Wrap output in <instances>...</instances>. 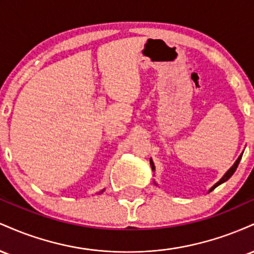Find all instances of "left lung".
Here are the masks:
<instances>
[{
	"label": "left lung",
	"instance_id": "8db88e82",
	"mask_svg": "<svg viewBox=\"0 0 254 254\" xmlns=\"http://www.w3.org/2000/svg\"><path fill=\"white\" fill-rule=\"evenodd\" d=\"M241 156H243V155H240V156H239V159L237 160V161H235V164H234V165H233V166H232V167H230V170H229L228 172H227V173H226V174H224V176L222 177V179H221V180H220V182H218L217 184H215V185H214V186H212V188L210 189V191H212V190H214V189H215V188H216V186H218V185H220V184H222V183H224V182H227V180H228V179H229V178H230V177H232V176H233V174H234V172H235V171H237V168H238V166H239V162H240V160H241ZM150 165H151V168H153V171H154V170H155V167H154V164H153V161H151V160H150Z\"/></svg>",
	"mask_w": 254,
	"mask_h": 254
}]
</instances>
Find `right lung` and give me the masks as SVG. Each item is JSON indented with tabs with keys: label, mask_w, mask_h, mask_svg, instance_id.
<instances>
[{
	"label": "right lung",
	"mask_w": 254,
	"mask_h": 254,
	"mask_svg": "<svg viewBox=\"0 0 254 254\" xmlns=\"http://www.w3.org/2000/svg\"><path fill=\"white\" fill-rule=\"evenodd\" d=\"M101 192H103V191H101Z\"/></svg>",
	"instance_id": "right-lung-1"
}]
</instances>
